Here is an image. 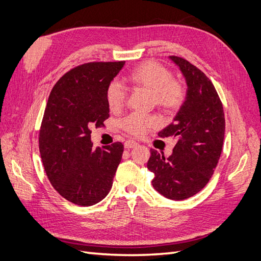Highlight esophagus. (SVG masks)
Listing matches in <instances>:
<instances>
[{
    "mask_svg": "<svg viewBox=\"0 0 261 261\" xmlns=\"http://www.w3.org/2000/svg\"><path fill=\"white\" fill-rule=\"evenodd\" d=\"M137 145H138V144L136 143V141H134V140H126L125 144H124V147H125L126 149H130V148L136 147Z\"/></svg>",
    "mask_w": 261,
    "mask_h": 261,
    "instance_id": "1",
    "label": "esophagus"
}]
</instances>
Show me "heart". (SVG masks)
<instances>
[{
  "label": "heart",
  "mask_w": 261,
  "mask_h": 261,
  "mask_svg": "<svg viewBox=\"0 0 261 261\" xmlns=\"http://www.w3.org/2000/svg\"><path fill=\"white\" fill-rule=\"evenodd\" d=\"M126 82L132 88L151 91L152 102L167 113L175 112L186 99V87L173 78L171 70L155 61H146L133 68L126 76ZM107 103L111 111H120L126 103L127 92L116 81L110 82L106 90ZM123 129L133 136L144 135L149 128L155 127L158 120L152 115L133 113L121 123Z\"/></svg>",
  "instance_id": "b5f03b06"
}]
</instances>
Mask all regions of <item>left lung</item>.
Instances as JSON below:
<instances>
[{"mask_svg":"<svg viewBox=\"0 0 261 261\" xmlns=\"http://www.w3.org/2000/svg\"><path fill=\"white\" fill-rule=\"evenodd\" d=\"M170 59L183 73L187 93L183 106L169 126L158 133L161 138L176 137L173 153L165 158L150 150L147 168L154 177L156 192L172 200L194 196L208 184L222 151L225 120L223 106L211 81L187 60Z\"/></svg>","mask_w":261,"mask_h":261,"instance_id":"8db88e82","label":"left lung"}]
</instances>
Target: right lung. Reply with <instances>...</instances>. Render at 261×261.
Here are the masks:
<instances>
[{
	"label": "right lung",
	"instance_id": "right-lung-1",
	"mask_svg": "<svg viewBox=\"0 0 261 261\" xmlns=\"http://www.w3.org/2000/svg\"><path fill=\"white\" fill-rule=\"evenodd\" d=\"M125 61L89 62L54 85L39 130V150L50 183L62 197L89 207L109 194L124 146L92 149V127L109 118L106 90Z\"/></svg>",
	"mask_w": 261,
	"mask_h": 261
}]
</instances>
